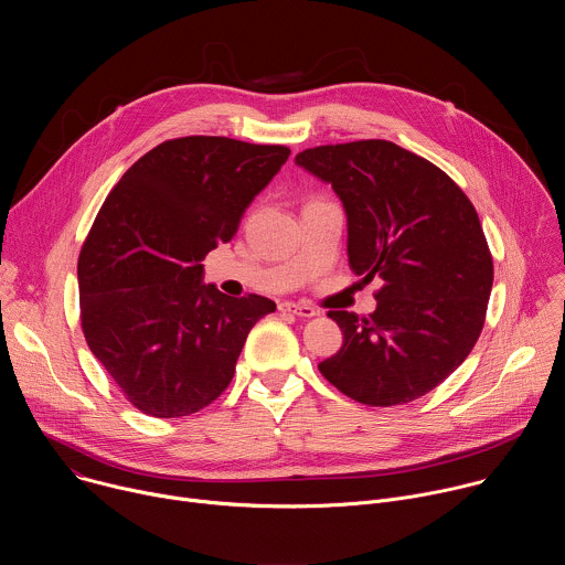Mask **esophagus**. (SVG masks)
<instances>
[{
    "label": "esophagus",
    "instance_id": "obj_1",
    "mask_svg": "<svg viewBox=\"0 0 565 565\" xmlns=\"http://www.w3.org/2000/svg\"><path fill=\"white\" fill-rule=\"evenodd\" d=\"M279 310L281 312H288V315H297V317H303V319H310L317 315V310L308 303H295V301H281L279 303Z\"/></svg>",
    "mask_w": 565,
    "mask_h": 565
}]
</instances>
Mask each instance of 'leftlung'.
I'll list each match as a JSON object with an SVG mask.
<instances>
[{
    "label": "left lung",
    "mask_w": 565,
    "mask_h": 565,
    "mask_svg": "<svg viewBox=\"0 0 565 565\" xmlns=\"http://www.w3.org/2000/svg\"><path fill=\"white\" fill-rule=\"evenodd\" d=\"M295 163L342 199L351 270L382 279L369 317L329 310L344 340L317 369L369 407L429 393L486 324L494 262L476 207L440 168L391 140L319 145Z\"/></svg>",
    "instance_id": "8db88e82"
}]
</instances>
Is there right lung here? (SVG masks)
Here are the masks:
<instances>
[{"label": "right lung", "instance_id": "add662e5", "mask_svg": "<svg viewBox=\"0 0 565 565\" xmlns=\"http://www.w3.org/2000/svg\"><path fill=\"white\" fill-rule=\"evenodd\" d=\"M290 156L284 145L185 136L156 145L105 199L77 259L79 319L92 353L153 418L201 412L227 388L262 295L203 286V259L227 244Z\"/></svg>", "mask_w": 565, "mask_h": 565}]
</instances>
